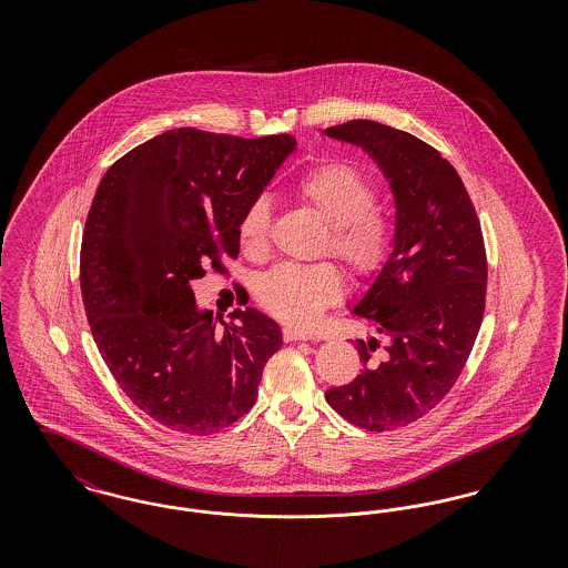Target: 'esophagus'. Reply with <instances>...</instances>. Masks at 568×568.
<instances>
[{
    "mask_svg": "<svg viewBox=\"0 0 568 568\" xmlns=\"http://www.w3.org/2000/svg\"><path fill=\"white\" fill-rule=\"evenodd\" d=\"M283 338H285L287 343H296V341H317L315 336L304 334V332H297V329H292V327H285V329H283Z\"/></svg>",
    "mask_w": 568,
    "mask_h": 568,
    "instance_id": "34e87169",
    "label": "esophagus"
}]
</instances>
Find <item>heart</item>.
Returning a JSON list of instances; mask_svg holds the SVG:
<instances>
[{"mask_svg": "<svg viewBox=\"0 0 568 568\" xmlns=\"http://www.w3.org/2000/svg\"><path fill=\"white\" fill-rule=\"evenodd\" d=\"M300 197L324 219L329 230L325 251H332L355 278H373L392 255L394 227L378 206L375 181L347 162L324 163L300 181ZM272 206L266 195L248 202L241 219V243L246 253L266 251L271 236ZM257 300L274 317L294 327H313L325 308L338 302L343 278L334 264H278L266 272Z\"/></svg>", "mask_w": 568, "mask_h": 568, "instance_id": "heart-1", "label": "heart"}]
</instances>
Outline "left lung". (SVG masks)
Masks as SVG:
<instances>
[{
	"label": "left lung",
	"instance_id": "obj_1",
	"mask_svg": "<svg viewBox=\"0 0 568 568\" xmlns=\"http://www.w3.org/2000/svg\"><path fill=\"white\" fill-rule=\"evenodd\" d=\"M362 149L396 204L392 255L353 306L387 338L357 341L362 373L325 400L355 426L383 433L417 422L454 387L486 306L481 225L456 168L415 135L357 119L324 130Z\"/></svg>",
	"mask_w": 568,
	"mask_h": 568
}]
</instances>
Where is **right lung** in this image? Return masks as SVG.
Masks as SVG:
<instances>
[{
    "label": "right lung",
    "mask_w": 568,
    "mask_h": 568,
    "mask_svg": "<svg viewBox=\"0 0 568 568\" xmlns=\"http://www.w3.org/2000/svg\"><path fill=\"white\" fill-rule=\"evenodd\" d=\"M294 151V135L170 130L112 163L95 191L81 248L91 334L128 398L174 433L241 419L283 345L251 306L219 332L191 283L239 257L244 209Z\"/></svg>",
    "instance_id": "right-lung-1"
}]
</instances>
